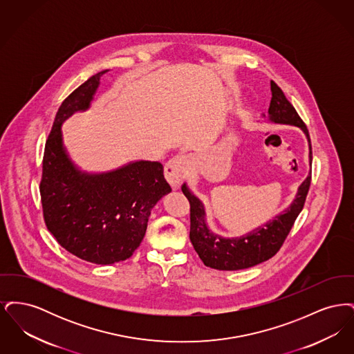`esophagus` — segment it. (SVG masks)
<instances>
[{
    "mask_svg": "<svg viewBox=\"0 0 354 354\" xmlns=\"http://www.w3.org/2000/svg\"><path fill=\"white\" fill-rule=\"evenodd\" d=\"M189 172V160L185 155H176L169 159L165 167V176L174 188L182 183Z\"/></svg>",
    "mask_w": 354,
    "mask_h": 354,
    "instance_id": "esophagus-1",
    "label": "esophagus"
}]
</instances>
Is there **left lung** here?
Here are the masks:
<instances>
[{"label": "left lung", "mask_w": 354, "mask_h": 354, "mask_svg": "<svg viewBox=\"0 0 354 354\" xmlns=\"http://www.w3.org/2000/svg\"><path fill=\"white\" fill-rule=\"evenodd\" d=\"M270 91L272 98L268 119L273 123L290 124L303 130L309 143V162L312 165L310 138L303 119L299 117L292 103L286 100L283 90L273 81H270ZM263 117L266 118V115ZM310 178L312 175L309 172L306 179L299 187L295 201L286 209L261 227H257L240 237H223L212 232L207 225L203 203L189 191L185 183L182 185V191L189 202V240L204 266L219 270H245L274 256L281 248L295 220L303 209L310 185Z\"/></svg>", "instance_id": "8db88e82"}]
</instances>
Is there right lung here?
<instances>
[{
	"instance_id": "right-lung-1",
	"label": "right lung",
	"mask_w": 354,
	"mask_h": 354,
	"mask_svg": "<svg viewBox=\"0 0 354 354\" xmlns=\"http://www.w3.org/2000/svg\"><path fill=\"white\" fill-rule=\"evenodd\" d=\"M107 71L90 77L59 106L45 145L39 185L51 235L68 252L102 266L134 253L153 205L171 192L159 162L136 160L109 172L88 174L70 159L61 126L74 113L90 107Z\"/></svg>"
}]
</instances>
